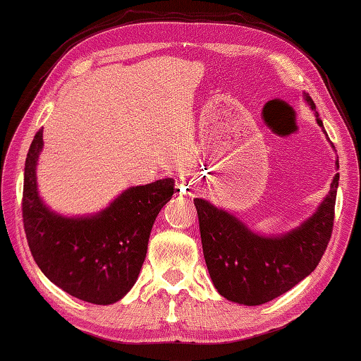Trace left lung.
Returning a JSON list of instances; mask_svg holds the SVG:
<instances>
[{"mask_svg":"<svg viewBox=\"0 0 361 361\" xmlns=\"http://www.w3.org/2000/svg\"><path fill=\"white\" fill-rule=\"evenodd\" d=\"M305 100L315 109L310 97ZM317 122L323 127L319 114ZM338 185L339 173H336L331 191L315 215L280 237L253 234L228 212L204 199H194L204 258L219 295L232 302L259 305L307 277L319 266L331 239Z\"/></svg>","mask_w":361,"mask_h":361,"instance_id":"1","label":"left lung"}]
</instances>
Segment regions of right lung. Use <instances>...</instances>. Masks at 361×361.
I'll use <instances>...</instances> for the list:
<instances>
[{
    "label": "right lung",
    "mask_w": 361,
    "mask_h": 361,
    "mask_svg": "<svg viewBox=\"0 0 361 361\" xmlns=\"http://www.w3.org/2000/svg\"><path fill=\"white\" fill-rule=\"evenodd\" d=\"M42 129L30 145L22 218L30 252L59 288L92 304H113L137 282L156 216L173 195V180L129 188L95 216L65 218L41 202L36 161Z\"/></svg>",
    "instance_id": "right-lung-1"
}]
</instances>
